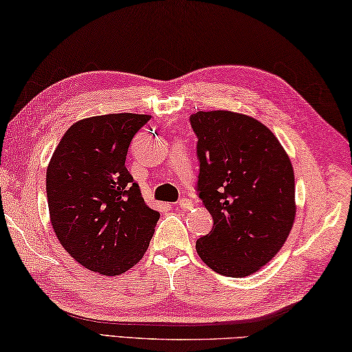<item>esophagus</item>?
<instances>
[{"label": "esophagus", "mask_w": 352, "mask_h": 352, "mask_svg": "<svg viewBox=\"0 0 352 352\" xmlns=\"http://www.w3.org/2000/svg\"><path fill=\"white\" fill-rule=\"evenodd\" d=\"M177 208H181L184 211H188V210L193 208V202L188 201V199H182V201L177 204Z\"/></svg>", "instance_id": "1"}]
</instances>
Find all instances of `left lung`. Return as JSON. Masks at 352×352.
<instances>
[{"label": "left lung", "instance_id": "obj_1", "mask_svg": "<svg viewBox=\"0 0 352 352\" xmlns=\"http://www.w3.org/2000/svg\"><path fill=\"white\" fill-rule=\"evenodd\" d=\"M201 162L197 191L213 230L196 241L205 265L228 277L261 270L287 242L296 217L294 170L257 119L228 110L190 116Z\"/></svg>", "mask_w": 352, "mask_h": 352}]
</instances>
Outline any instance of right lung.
I'll return each instance as SVG.
<instances>
[{"mask_svg":"<svg viewBox=\"0 0 352 352\" xmlns=\"http://www.w3.org/2000/svg\"><path fill=\"white\" fill-rule=\"evenodd\" d=\"M150 115L81 119L65 131L45 173L49 214L63 248L94 273L119 276L147 251L159 211L125 167L129 145Z\"/></svg>","mask_w":352,"mask_h":352,"instance_id":"obj_1","label":"right lung"}]
</instances>
